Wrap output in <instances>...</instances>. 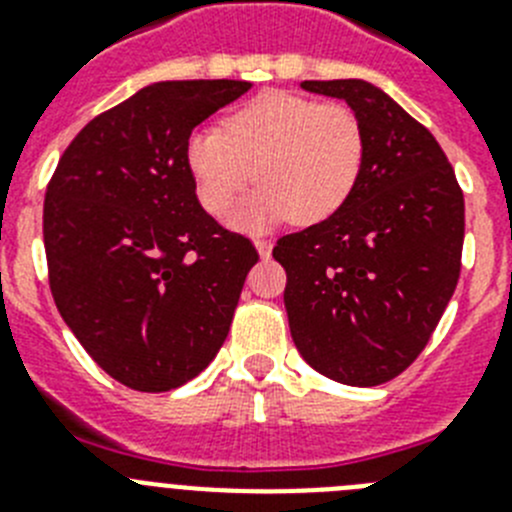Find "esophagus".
<instances>
[{
	"mask_svg": "<svg viewBox=\"0 0 512 512\" xmlns=\"http://www.w3.org/2000/svg\"><path fill=\"white\" fill-rule=\"evenodd\" d=\"M253 246L259 248L261 256H269L271 253V241H266V238H256V241H253Z\"/></svg>",
	"mask_w": 512,
	"mask_h": 512,
	"instance_id": "obj_1",
	"label": "esophagus"
}]
</instances>
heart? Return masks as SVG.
<instances>
[{"instance_id":"b5f03b06","label":"heart","mask_w":512,"mask_h":512,"mask_svg":"<svg viewBox=\"0 0 512 512\" xmlns=\"http://www.w3.org/2000/svg\"><path fill=\"white\" fill-rule=\"evenodd\" d=\"M184 156L197 200L210 215H225L253 179L261 187L241 207L238 225L259 228L284 217L312 225L354 194L366 138L346 104L264 92L235 107L220 130L189 135Z\"/></svg>"}]
</instances>
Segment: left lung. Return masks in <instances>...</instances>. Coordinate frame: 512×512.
Masks as SVG:
<instances>
[{"label": "left lung", "instance_id": "1", "mask_svg": "<svg viewBox=\"0 0 512 512\" xmlns=\"http://www.w3.org/2000/svg\"><path fill=\"white\" fill-rule=\"evenodd\" d=\"M356 112L361 179L318 225L282 235L284 307L302 359L325 377L374 387L420 356L454 295L464 192L431 130L361 79L302 81Z\"/></svg>", "mask_w": 512, "mask_h": 512}]
</instances>
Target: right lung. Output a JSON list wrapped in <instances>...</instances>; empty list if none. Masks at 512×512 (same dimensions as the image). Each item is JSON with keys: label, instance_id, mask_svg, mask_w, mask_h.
<instances>
[{"label": "right lung", "instance_id": "1", "mask_svg": "<svg viewBox=\"0 0 512 512\" xmlns=\"http://www.w3.org/2000/svg\"><path fill=\"white\" fill-rule=\"evenodd\" d=\"M248 81H161L79 130L43 205L48 284L87 354L138 392L182 387L228 338L259 251L200 207L187 140Z\"/></svg>", "mask_w": 512, "mask_h": 512}]
</instances>
